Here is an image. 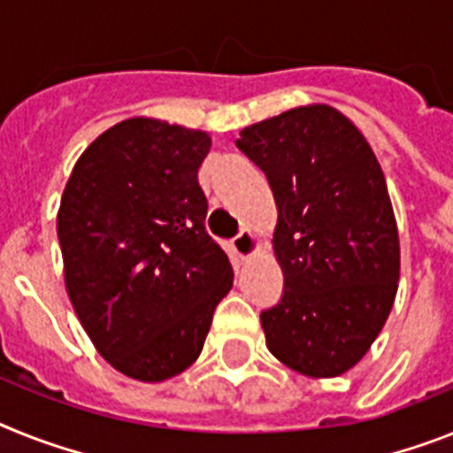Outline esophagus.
<instances>
[{"mask_svg":"<svg viewBox=\"0 0 453 453\" xmlns=\"http://www.w3.org/2000/svg\"><path fill=\"white\" fill-rule=\"evenodd\" d=\"M233 249L239 257H250L257 253V249H260V242H257V237L253 230L244 227V230H242V233L233 239Z\"/></svg>","mask_w":453,"mask_h":453,"instance_id":"34e87169","label":"esophagus"}]
</instances>
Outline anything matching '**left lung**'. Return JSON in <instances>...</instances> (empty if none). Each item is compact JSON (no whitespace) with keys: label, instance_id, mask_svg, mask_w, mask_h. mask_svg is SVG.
<instances>
[{"label":"left lung","instance_id":"1","mask_svg":"<svg viewBox=\"0 0 453 453\" xmlns=\"http://www.w3.org/2000/svg\"><path fill=\"white\" fill-rule=\"evenodd\" d=\"M239 135L279 207L283 297L260 313L269 352L309 378H336L366 355L398 290L385 174L359 128L329 105L288 110Z\"/></svg>","mask_w":453,"mask_h":453}]
</instances>
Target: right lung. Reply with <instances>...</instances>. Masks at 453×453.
Listing matches in <instances>:
<instances>
[{
	"label": "right lung",
	"mask_w": 453,
	"mask_h": 453,
	"mask_svg": "<svg viewBox=\"0 0 453 453\" xmlns=\"http://www.w3.org/2000/svg\"><path fill=\"white\" fill-rule=\"evenodd\" d=\"M204 131L133 117L101 133L64 188L57 237L64 280L98 355L163 382L203 352L233 265L204 230L197 170Z\"/></svg>",
	"instance_id": "right-lung-1"
}]
</instances>
